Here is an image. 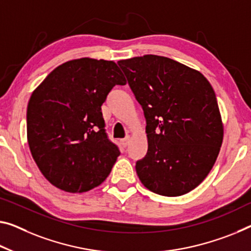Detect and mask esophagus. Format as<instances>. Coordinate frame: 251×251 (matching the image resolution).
<instances>
[{
    "label": "esophagus",
    "mask_w": 251,
    "mask_h": 251,
    "mask_svg": "<svg viewBox=\"0 0 251 251\" xmlns=\"http://www.w3.org/2000/svg\"><path fill=\"white\" fill-rule=\"evenodd\" d=\"M129 140H130V138H129V137H126V138H125V139H122V140H121V145L123 146V147H126V146L129 145Z\"/></svg>",
    "instance_id": "34e87169"
}]
</instances>
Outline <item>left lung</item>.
I'll use <instances>...</instances> for the list:
<instances>
[{
    "mask_svg": "<svg viewBox=\"0 0 251 251\" xmlns=\"http://www.w3.org/2000/svg\"><path fill=\"white\" fill-rule=\"evenodd\" d=\"M146 118L148 151L136 163L156 194L179 196L209 174L223 140L217 96L201 73L156 55L118 61Z\"/></svg>",
    "mask_w": 251,
    "mask_h": 251,
    "instance_id": "left-lung-1",
    "label": "left lung"
}]
</instances>
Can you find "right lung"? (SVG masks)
Masks as SVG:
<instances>
[{"label":"right lung","mask_w":251,"mask_h":251,"mask_svg":"<svg viewBox=\"0 0 251 251\" xmlns=\"http://www.w3.org/2000/svg\"><path fill=\"white\" fill-rule=\"evenodd\" d=\"M126 78L114 61L80 58L60 65L33 91L26 137L40 172L69 193L102 184L120 155L107 138L102 104Z\"/></svg>","instance_id":"add662e5"}]
</instances>
